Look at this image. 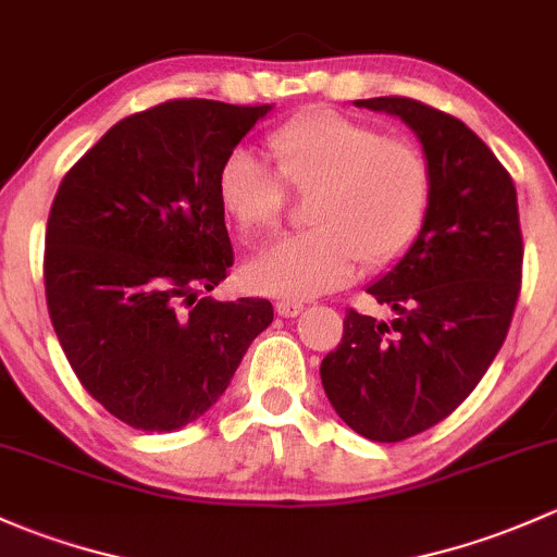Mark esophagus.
I'll return each mask as SVG.
<instances>
[{"instance_id": "esophagus-1", "label": "esophagus", "mask_w": 557, "mask_h": 557, "mask_svg": "<svg viewBox=\"0 0 557 557\" xmlns=\"http://www.w3.org/2000/svg\"><path fill=\"white\" fill-rule=\"evenodd\" d=\"M276 311H278V317L292 319V317H297V313H302V302L300 300H278Z\"/></svg>"}]
</instances>
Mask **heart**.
I'll return each mask as SVG.
<instances>
[{"instance_id":"1","label":"heart","mask_w":557,"mask_h":557,"mask_svg":"<svg viewBox=\"0 0 557 557\" xmlns=\"http://www.w3.org/2000/svg\"><path fill=\"white\" fill-rule=\"evenodd\" d=\"M281 176L297 190L319 187L311 233L286 236L251 257L244 278L262 295L306 300L346 284L359 262H397L421 233L432 198L423 152L386 139L375 125L341 112H308L268 136ZM281 176L251 150L220 171V203L244 236L276 231L286 206Z\"/></svg>"}]
</instances>
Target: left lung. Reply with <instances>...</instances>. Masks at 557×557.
I'll list each match as a JSON object with an SVG mask.
<instances>
[{
	"mask_svg": "<svg viewBox=\"0 0 557 557\" xmlns=\"http://www.w3.org/2000/svg\"><path fill=\"white\" fill-rule=\"evenodd\" d=\"M354 104L394 114L418 136L432 198L410 249L367 286L392 317L348 311L341 346L319 372L354 432L403 443L472 394L507 337L523 271L518 193L461 120L403 96Z\"/></svg>",
	"mask_w": 557,
	"mask_h": 557,
	"instance_id": "1",
	"label": "left lung"
}]
</instances>
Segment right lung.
I'll use <instances>...</instances> for the list:
<instances>
[{"instance_id": "right-lung-1", "label": "right lung", "mask_w": 557, "mask_h": 557, "mask_svg": "<svg viewBox=\"0 0 557 557\" xmlns=\"http://www.w3.org/2000/svg\"><path fill=\"white\" fill-rule=\"evenodd\" d=\"M271 109L176 99L131 114L55 193L50 321L85 392L128 426L174 432L203 416L273 321L260 297H203L233 265L220 171Z\"/></svg>"}]
</instances>
